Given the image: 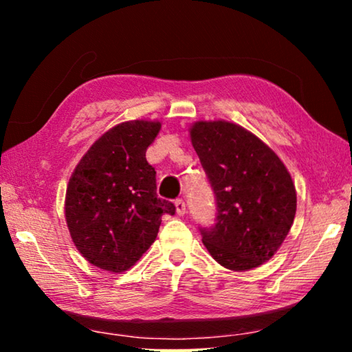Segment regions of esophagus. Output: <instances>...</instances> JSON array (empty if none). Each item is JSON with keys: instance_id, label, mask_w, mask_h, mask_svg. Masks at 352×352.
<instances>
[{"instance_id": "esophagus-1", "label": "esophagus", "mask_w": 352, "mask_h": 352, "mask_svg": "<svg viewBox=\"0 0 352 352\" xmlns=\"http://www.w3.org/2000/svg\"><path fill=\"white\" fill-rule=\"evenodd\" d=\"M175 208H177L178 216H184V214H186V204H184V200L177 199L175 200Z\"/></svg>"}]
</instances>
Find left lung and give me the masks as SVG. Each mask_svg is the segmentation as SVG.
Masks as SVG:
<instances>
[{
    "instance_id": "obj_1",
    "label": "left lung",
    "mask_w": 352,
    "mask_h": 352,
    "mask_svg": "<svg viewBox=\"0 0 352 352\" xmlns=\"http://www.w3.org/2000/svg\"><path fill=\"white\" fill-rule=\"evenodd\" d=\"M190 141L216 197V223L200 228L208 252L225 269L242 272L269 261L296 212L294 182L258 136L228 121H199Z\"/></svg>"
}]
</instances>
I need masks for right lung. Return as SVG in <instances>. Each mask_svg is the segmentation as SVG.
<instances>
[{
  "mask_svg": "<svg viewBox=\"0 0 352 352\" xmlns=\"http://www.w3.org/2000/svg\"><path fill=\"white\" fill-rule=\"evenodd\" d=\"M157 121L118 124L94 142L69 178L65 217L74 245L90 264L121 273L157 239L163 214H175L157 195V172L146 151Z\"/></svg>",
  "mask_w": 352,
  "mask_h": 352,
  "instance_id": "1",
  "label": "right lung"
}]
</instances>
